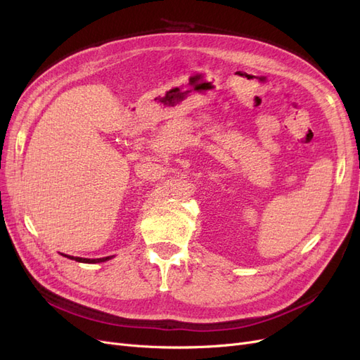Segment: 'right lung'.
Returning a JSON list of instances; mask_svg holds the SVG:
<instances>
[{"instance_id":"1","label":"right lung","mask_w":360,"mask_h":360,"mask_svg":"<svg viewBox=\"0 0 360 360\" xmlns=\"http://www.w3.org/2000/svg\"><path fill=\"white\" fill-rule=\"evenodd\" d=\"M64 257H68V258H70V259L78 261V263H102V261H108V259L112 258V257H103V258H81V257H72V255H64Z\"/></svg>"}]
</instances>
